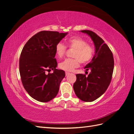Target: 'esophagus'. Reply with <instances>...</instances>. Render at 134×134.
Wrapping results in <instances>:
<instances>
[{
	"label": "esophagus",
	"mask_w": 134,
	"mask_h": 134,
	"mask_svg": "<svg viewBox=\"0 0 134 134\" xmlns=\"http://www.w3.org/2000/svg\"><path fill=\"white\" fill-rule=\"evenodd\" d=\"M69 74H70V73H69V72H65V75H66V76L68 75Z\"/></svg>",
	"instance_id": "34e87169"
}]
</instances>
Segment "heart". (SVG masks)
I'll use <instances>...</instances> for the list:
<instances>
[{"label": "heart", "mask_w": 134, "mask_h": 134, "mask_svg": "<svg viewBox=\"0 0 134 134\" xmlns=\"http://www.w3.org/2000/svg\"><path fill=\"white\" fill-rule=\"evenodd\" d=\"M66 47L74 49L72 54L73 59H66L59 64L61 69L67 71H71L82 64L88 63L93 58L94 48L93 46L88 44L86 40L78 37H72L66 41ZM66 47L62 43H59L55 47L56 55L59 58H63L65 54Z\"/></svg>", "instance_id": "b5f03b06"}]
</instances>
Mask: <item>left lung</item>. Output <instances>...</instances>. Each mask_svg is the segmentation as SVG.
I'll return each mask as SVG.
<instances>
[{
  "label": "left lung",
  "mask_w": 134,
  "mask_h": 134,
  "mask_svg": "<svg viewBox=\"0 0 134 134\" xmlns=\"http://www.w3.org/2000/svg\"><path fill=\"white\" fill-rule=\"evenodd\" d=\"M92 38L95 46V54L84 69L91 71L86 74H76V80L73 85L76 96L84 102H92L106 91L112 79L114 68L112 52L102 38L94 32L82 30Z\"/></svg>",
  "instance_id": "8db88e82"
}]
</instances>
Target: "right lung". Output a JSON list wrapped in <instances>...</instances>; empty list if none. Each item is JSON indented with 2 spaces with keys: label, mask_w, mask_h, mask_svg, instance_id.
Instances as JSON below:
<instances>
[{
  "label": "right lung",
  "mask_w": 134,
  "mask_h": 134,
  "mask_svg": "<svg viewBox=\"0 0 134 134\" xmlns=\"http://www.w3.org/2000/svg\"><path fill=\"white\" fill-rule=\"evenodd\" d=\"M68 33L42 31L28 40L19 58V73L23 86L29 95L39 102H47L58 94L60 84L65 76L58 70L55 47ZM53 70L52 74L46 71Z\"/></svg>",
  "instance_id": "add662e5"
}]
</instances>
